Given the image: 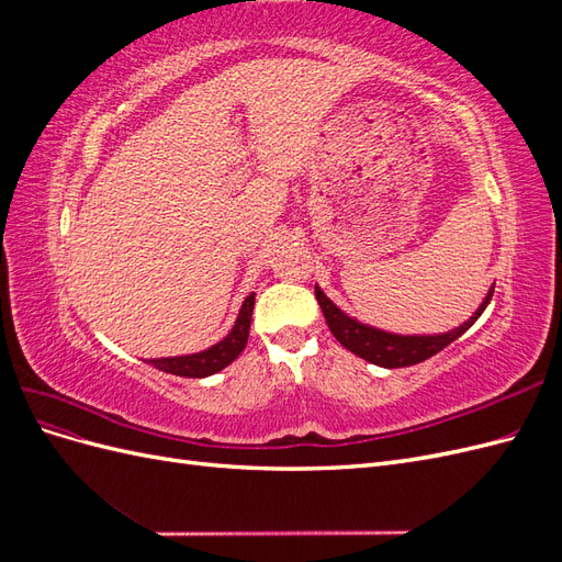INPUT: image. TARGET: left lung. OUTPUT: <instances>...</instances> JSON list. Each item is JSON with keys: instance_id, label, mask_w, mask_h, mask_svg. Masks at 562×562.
<instances>
[{"instance_id": "8db88e82", "label": "left lung", "mask_w": 562, "mask_h": 562, "mask_svg": "<svg viewBox=\"0 0 562 562\" xmlns=\"http://www.w3.org/2000/svg\"><path fill=\"white\" fill-rule=\"evenodd\" d=\"M314 291H316L318 307L323 316H326L328 328L339 345L349 349L351 353L361 356V359H366L368 363H375L380 368H407V366L431 359L434 353L446 349L450 342H454L457 337H462L485 312V307L492 300V293H495V285L490 288L483 304L475 310V314L469 321H464L459 328L450 333H440V335H394V333L378 330L347 316L342 310H337L318 285H314Z\"/></svg>"}]
</instances>
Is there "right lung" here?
<instances>
[{"instance_id":"add662e5","label":"right lung","mask_w":562,"mask_h":562,"mask_svg":"<svg viewBox=\"0 0 562 562\" xmlns=\"http://www.w3.org/2000/svg\"><path fill=\"white\" fill-rule=\"evenodd\" d=\"M252 304H255V293H250L244 304L241 312L236 316L234 328L225 339H220L217 345L209 347L206 351L190 353V356H171V359H151L155 368L171 372V375L178 378H209L215 375L223 368H227L236 356H239L248 342V330H250V318H252Z\"/></svg>"}]
</instances>
